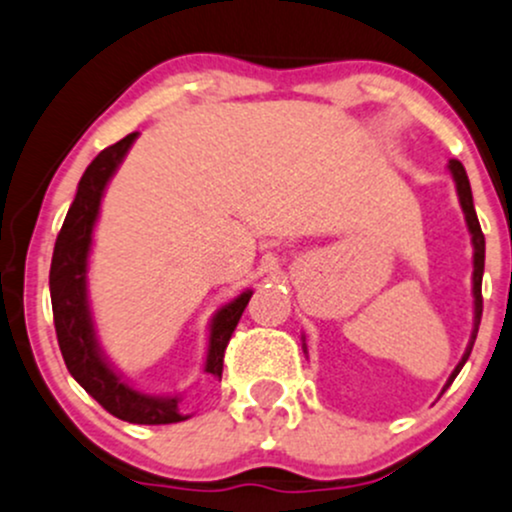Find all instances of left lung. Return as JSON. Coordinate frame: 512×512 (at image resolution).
<instances>
[{
  "label": "left lung",
  "instance_id": "left-lung-1",
  "mask_svg": "<svg viewBox=\"0 0 512 512\" xmlns=\"http://www.w3.org/2000/svg\"><path fill=\"white\" fill-rule=\"evenodd\" d=\"M449 170H452V178H454V183H456V195H459L461 210H464L466 224H469L471 244H474V329H471L469 346H466L464 356H461V361H459V364H456V368L452 371V376H449L447 386L454 381L456 373L461 371V366H464L466 359H469L471 349H474L476 334H478V324H481V312H483L481 280H483V261H486V239H483L481 224H478V217H476V210H474V197H471V185H469V178H466V170H464V166H461L459 161H456V158H452V161H449Z\"/></svg>",
  "mask_w": 512,
  "mask_h": 512
}]
</instances>
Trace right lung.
I'll return each instance as SVG.
<instances>
[{"mask_svg": "<svg viewBox=\"0 0 512 512\" xmlns=\"http://www.w3.org/2000/svg\"><path fill=\"white\" fill-rule=\"evenodd\" d=\"M134 134L124 136L117 144L107 146L95 161L82 173L75 200L70 205L65 222L60 227L51 261V302L53 322H56L58 346L63 354L70 376L80 383L104 410L114 417L134 425H170L183 422L188 415L178 410L180 395L158 398V395L139 393L107 364L102 356L100 344L95 337L90 302H87V256L92 246V229H95L100 202L109 178L119 163L124 161L126 151L136 139ZM251 300V290L241 293L239 298L219 307L210 324V346H207L205 371L214 378H222L224 351L232 339L241 312Z\"/></svg>", "mask_w": 512, "mask_h": 512, "instance_id": "1", "label": "right lung"}]
</instances>
